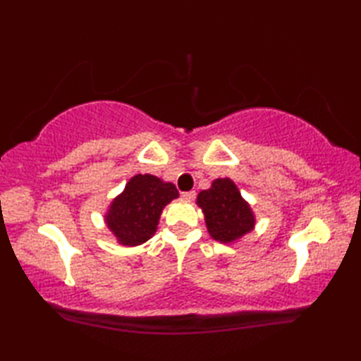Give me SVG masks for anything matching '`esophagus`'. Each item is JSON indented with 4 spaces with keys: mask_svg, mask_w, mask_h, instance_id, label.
Masks as SVG:
<instances>
[{
    "mask_svg": "<svg viewBox=\"0 0 361 361\" xmlns=\"http://www.w3.org/2000/svg\"><path fill=\"white\" fill-rule=\"evenodd\" d=\"M195 195H197L195 190H189V192H183V194H181V197L186 198V200H194Z\"/></svg>",
    "mask_w": 361,
    "mask_h": 361,
    "instance_id": "esophagus-1",
    "label": "esophagus"
}]
</instances>
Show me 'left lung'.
Returning a JSON list of instances; mask_svg holds the SVG:
<instances>
[{"label": "left lung", "instance_id": "left-lung-1", "mask_svg": "<svg viewBox=\"0 0 361 361\" xmlns=\"http://www.w3.org/2000/svg\"><path fill=\"white\" fill-rule=\"evenodd\" d=\"M197 204L204 214L209 235L220 243L235 242L256 225L250 204L229 178L214 180L209 189L198 194Z\"/></svg>", "mask_w": 361, "mask_h": 361}]
</instances>
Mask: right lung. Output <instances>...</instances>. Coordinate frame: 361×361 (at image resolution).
<instances>
[{"label": "right lung", "instance_id": "add662e5", "mask_svg": "<svg viewBox=\"0 0 361 361\" xmlns=\"http://www.w3.org/2000/svg\"><path fill=\"white\" fill-rule=\"evenodd\" d=\"M172 183H164L155 175L137 173L114 200L105 221L121 245L136 247L155 234L164 206L178 198Z\"/></svg>", "mask_w": 361, "mask_h": 361}]
</instances>
